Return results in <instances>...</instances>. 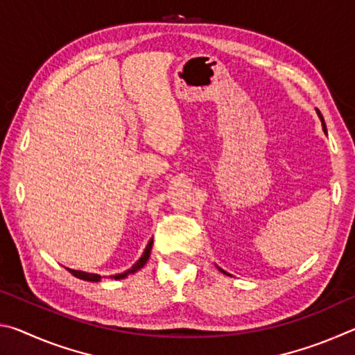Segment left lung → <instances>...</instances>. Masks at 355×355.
Listing matches in <instances>:
<instances>
[{"label": "left lung", "mask_w": 355, "mask_h": 355, "mask_svg": "<svg viewBox=\"0 0 355 355\" xmlns=\"http://www.w3.org/2000/svg\"><path fill=\"white\" fill-rule=\"evenodd\" d=\"M318 116H320V119H321V123H322V130H324V133H327L326 123H324V119H322V116H321V112H320V111H318Z\"/></svg>", "instance_id": "8db88e82"}]
</instances>
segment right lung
Returning a JSON list of instances; mask_svg holds the SVG:
<instances>
[{
  "mask_svg": "<svg viewBox=\"0 0 355 355\" xmlns=\"http://www.w3.org/2000/svg\"><path fill=\"white\" fill-rule=\"evenodd\" d=\"M152 245H153V239H150V243L147 244L146 250H144L142 257L139 258V260H137V261L135 263V266L131 268L130 271H127V272L119 274V275H114V279H123L125 275L130 274V272H136V271H139V269H141V268L144 266V264L147 263V260H148V257H150V250H152ZM69 272H70L71 275H75V277H78V279L89 280V282H100V279H101L98 274H89V272H83V271H75V269H69Z\"/></svg>",
  "mask_w": 355,
  "mask_h": 355,
  "instance_id": "right-lung-1",
  "label": "right lung"
}]
</instances>
